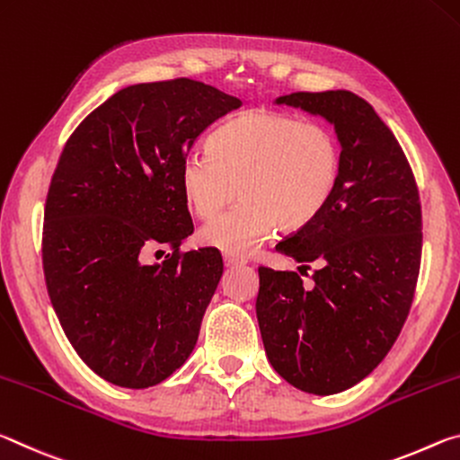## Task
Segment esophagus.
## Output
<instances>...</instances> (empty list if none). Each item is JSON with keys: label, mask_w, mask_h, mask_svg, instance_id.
Segmentation results:
<instances>
[{"label": "esophagus", "mask_w": 460, "mask_h": 460, "mask_svg": "<svg viewBox=\"0 0 460 460\" xmlns=\"http://www.w3.org/2000/svg\"><path fill=\"white\" fill-rule=\"evenodd\" d=\"M224 262H226V267H234V265H244L246 259H243V257H236V254H228V252H224Z\"/></svg>", "instance_id": "obj_1"}]
</instances>
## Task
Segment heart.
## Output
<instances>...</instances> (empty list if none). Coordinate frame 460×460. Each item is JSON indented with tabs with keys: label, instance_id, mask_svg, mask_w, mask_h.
I'll use <instances>...</instances> for the list:
<instances>
[{
	"label": "heart",
	"instance_id": "1",
	"mask_svg": "<svg viewBox=\"0 0 460 460\" xmlns=\"http://www.w3.org/2000/svg\"><path fill=\"white\" fill-rule=\"evenodd\" d=\"M341 175L342 145L328 124L252 110L217 126L208 155L181 163L179 185L199 217L220 212L238 190L243 199L203 226L199 240L243 257L275 228L296 232L315 220L332 201Z\"/></svg>",
	"mask_w": 460,
	"mask_h": 460
}]
</instances>
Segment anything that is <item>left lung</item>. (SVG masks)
<instances>
[{
	"label": "left lung",
	"instance_id": "1",
	"mask_svg": "<svg viewBox=\"0 0 460 460\" xmlns=\"http://www.w3.org/2000/svg\"><path fill=\"white\" fill-rule=\"evenodd\" d=\"M277 103L334 124L342 175L322 214L277 244L299 270L318 262L312 288L296 270L259 267V328L285 381L332 395L363 381L408 320L421 261L420 193L400 142L363 97L297 92Z\"/></svg>",
	"mask_w": 460,
	"mask_h": 460
}]
</instances>
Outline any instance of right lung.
Instances as JSON below:
<instances>
[{
    "mask_svg": "<svg viewBox=\"0 0 460 460\" xmlns=\"http://www.w3.org/2000/svg\"><path fill=\"white\" fill-rule=\"evenodd\" d=\"M240 105L187 77L138 83L95 108L60 153L44 206V281L73 349L114 385H156L198 342L224 262L216 248L179 251L193 232L179 169ZM155 245L172 257L142 266Z\"/></svg>",
    "mask_w": 460,
    "mask_h": 460,
    "instance_id": "right-lung-1",
    "label": "right lung"
}]
</instances>
